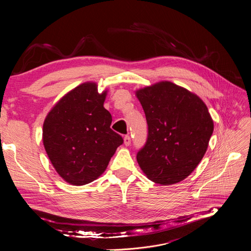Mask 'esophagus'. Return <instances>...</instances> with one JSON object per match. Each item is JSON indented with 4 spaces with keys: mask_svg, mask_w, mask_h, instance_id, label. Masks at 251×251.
Segmentation results:
<instances>
[{
    "mask_svg": "<svg viewBox=\"0 0 251 251\" xmlns=\"http://www.w3.org/2000/svg\"><path fill=\"white\" fill-rule=\"evenodd\" d=\"M124 142H125V146H126V147H128L131 144V137L130 136H125V138H124Z\"/></svg>",
    "mask_w": 251,
    "mask_h": 251,
    "instance_id": "34e87169",
    "label": "esophagus"
}]
</instances>
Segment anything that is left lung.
Returning a JSON list of instances; mask_svg holds the SVG:
<instances>
[{"mask_svg":"<svg viewBox=\"0 0 251 251\" xmlns=\"http://www.w3.org/2000/svg\"><path fill=\"white\" fill-rule=\"evenodd\" d=\"M149 135L137 162L155 183L171 185L191 175L206 153L214 121L206 104L191 91L159 81L136 91Z\"/></svg>","mask_w":251,"mask_h":251,"instance_id":"1","label":"left lung"}]
</instances>
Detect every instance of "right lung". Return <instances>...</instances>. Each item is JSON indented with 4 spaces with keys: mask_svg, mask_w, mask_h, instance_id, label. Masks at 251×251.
I'll return each mask as SVG.
<instances>
[{
    "mask_svg": "<svg viewBox=\"0 0 251 251\" xmlns=\"http://www.w3.org/2000/svg\"><path fill=\"white\" fill-rule=\"evenodd\" d=\"M107 92L98 93L96 82H83L60 98L45 118L44 148L69 184L96 180L124 142L110 127L112 116L103 107Z\"/></svg>",
    "mask_w": 251,
    "mask_h": 251,
    "instance_id": "obj_1",
    "label": "right lung"
}]
</instances>
